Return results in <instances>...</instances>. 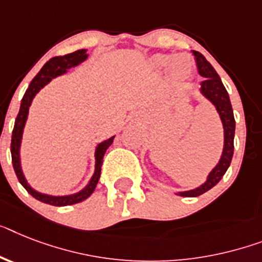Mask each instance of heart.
Returning a JSON list of instances; mask_svg holds the SVG:
<instances>
[{"label":"heart","mask_w":262,"mask_h":262,"mask_svg":"<svg viewBox=\"0 0 262 262\" xmlns=\"http://www.w3.org/2000/svg\"><path fill=\"white\" fill-rule=\"evenodd\" d=\"M157 64L158 66H167L168 62H171L170 67H171V71L174 72V75L177 76H186L187 75V71L190 68V61H189V57L185 55H181V56H177V57L172 58L171 56H166V55H162V56H158L157 57Z\"/></svg>","instance_id":"heart-1"}]
</instances>
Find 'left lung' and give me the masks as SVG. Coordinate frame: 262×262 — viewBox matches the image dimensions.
<instances>
[{
    "instance_id": "8db88e82",
    "label": "left lung",
    "mask_w": 262,
    "mask_h": 262,
    "mask_svg": "<svg viewBox=\"0 0 262 262\" xmlns=\"http://www.w3.org/2000/svg\"><path fill=\"white\" fill-rule=\"evenodd\" d=\"M194 56L196 60V67H198V72L201 76H204L205 80L201 83V91L202 94L217 107V111L222 119V124L225 129V146L224 152L220 163L214 167L213 171L209 174L207 181L195 190H190V191H183L179 193L182 196H198L201 194L206 193L207 190L217 185L225 175L226 170L229 168L232 163L233 152H234V129H235V120L233 115V108L229 94L226 88L224 87L221 79L215 72L210 62L207 61L204 55H201L200 52L193 51Z\"/></svg>"
}]
</instances>
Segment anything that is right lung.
<instances>
[{
  "label": "right lung",
  "instance_id": "right-lung-1",
  "mask_svg": "<svg viewBox=\"0 0 262 262\" xmlns=\"http://www.w3.org/2000/svg\"><path fill=\"white\" fill-rule=\"evenodd\" d=\"M87 58L85 55V49H80V51L73 52V53H69L66 56H56V57L51 58L49 61L45 62V66L41 68L40 72L34 76V79L30 81L29 87H28L27 92L24 95L23 100H21V107H19L18 115L16 118V122H14V128H13L12 134V143H10V152H12V163L13 168L16 171L17 178H18L19 183L25 187L28 193L32 196H34L36 200L44 202V204L53 205V206H68V205H75L79 204L81 201L87 200L91 194L94 193L95 187H96L97 182H99V178H100L101 172V165H103V157H104L107 148L112 144V140H114V136L110 138L108 140L100 143L97 146L96 152H95V157H96V167H95V174L91 179V182L88 183V186L83 191H80L77 194H73V195H67V196H52V195H45V194H40L37 191H34L32 187L27 183L25 178H24V174L21 171V166H19V143H21V136H23V129L25 126V122H27L28 118V111H29V105L32 103V99L34 97V95L37 94L40 88H42L47 83L51 81L52 77H56L58 75H62L66 72L67 69L71 68V67L77 66L79 62L84 61Z\"/></svg>",
  "mask_w": 262,
  "mask_h": 262
}]
</instances>
